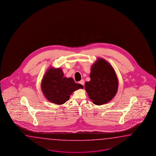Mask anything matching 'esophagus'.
<instances>
[{
	"label": "esophagus",
	"mask_w": 156,
	"mask_h": 156,
	"mask_svg": "<svg viewBox=\"0 0 156 156\" xmlns=\"http://www.w3.org/2000/svg\"><path fill=\"white\" fill-rule=\"evenodd\" d=\"M79 83L80 84H82V86H84V80H80V82H79Z\"/></svg>",
	"instance_id": "obj_1"
}]
</instances>
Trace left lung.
<instances>
[{
  "label": "left lung",
  "instance_id": "1",
  "mask_svg": "<svg viewBox=\"0 0 156 156\" xmlns=\"http://www.w3.org/2000/svg\"><path fill=\"white\" fill-rule=\"evenodd\" d=\"M90 82L85 90L96 105L106 104L114 97L118 89L117 76L112 66L102 58H98L91 66Z\"/></svg>",
  "mask_w": 156,
  "mask_h": 156
}]
</instances>
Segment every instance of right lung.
<instances>
[{
    "label": "right lung",
    "mask_w": 156,
    "mask_h": 156,
    "mask_svg": "<svg viewBox=\"0 0 156 156\" xmlns=\"http://www.w3.org/2000/svg\"><path fill=\"white\" fill-rule=\"evenodd\" d=\"M41 90L48 100L54 104L62 105L69 100L74 91L83 86L74 82L72 78L64 76L60 68L50 67L45 73L41 82Z\"/></svg>",
    "instance_id": "add662e5"
}]
</instances>
